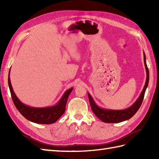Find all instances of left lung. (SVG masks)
Listing matches in <instances>:
<instances>
[{
  "label": "left lung",
  "mask_w": 159,
  "mask_h": 159,
  "mask_svg": "<svg viewBox=\"0 0 159 159\" xmlns=\"http://www.w3.org/2000/svg\"><path fill=\"white\" fill-rule=\"evenodd\" d=\"M143 60H144V65L146 70V80L143 89L139 95V98L136 100L130 107L127 109H121V110H114V109H104L99 107L94 101L92 96L90 95L89 93L88 94L89 103L92 109L94 114L99 118L100 120L105 123H119L121 121H126L129 120L130 118L133 117L134 114L137 113V111L139 110L141 104L143 102L144 94L146 92V90L149 83V70H148L147 64H146V54L143 52Z\"/></svg>",
  "instance_id": "obj_1"
}]
</instances>
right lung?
<instances>
[{
  "label": "right lung",
  "instance_id": "right-lung-1",
  "mask_svg": "<svg viewBox=\"0 0 159 159\" xmlns=\"http://www.w3.org/2000/svg\"><path fill=\"white\" fill-rule=\"evenodd\" d=\"M11 70V69H10ZM10 70L8 75V84L12 100L16 109L26 120L36 124H50L56 122L66 111V105L69 95L73 90V87L66 90L61 98L55 105L47 107H30L24 104L16 96L13 92L10 80Z\"/></svg>",
  "mask_w": 159,
  "mask_h": 159
}]
</instances>
